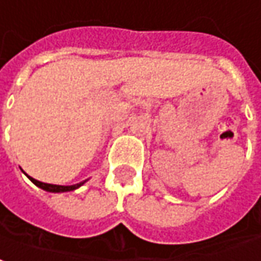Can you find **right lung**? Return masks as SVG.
Wrapping results in <instances>:
<instances>
[{
    "instance_id": "right-lung-1",
    "label": "right lung",
    "mask_w": 261,
    "mask_h": 261,
    "mask_svg": "<svg viewBox=\"0 0 261 261\" xmlns=\"http://www.w3.org/2000/svg\"><path fill=\"white\" fill-rule=\"evenodd\" d=\"M22 171H23V170H22ZM23 174L27 175L28 178L32 181L35 186H38L39 188L45 190V191H47V193H67V191H74V190H77V188H80V187L87 181L84 180V181H81V182H79V184H73V186H56V184H47V182H42V181L35 180V178H32L31 175H28L25 171H23Z\"/></svg>"
}]
</instances>
